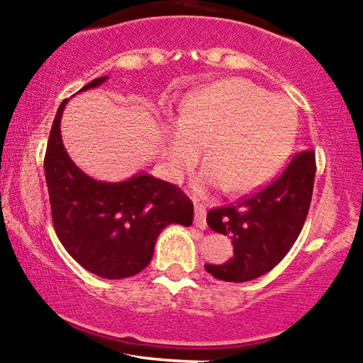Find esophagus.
Instances as JSON below:
<instances>
[{"mask_svg": "<svg viewBox=\"0 0 363 363\" xmlns=\"http://www.w3.org/2000/svg\"><path fill=\"white\" fill-rule=\"evenodd\" d=\"M195 226L201 228V230H206L207 221H206V207L202 203L195 202Z\"/></svg>", "mask_w": 363, "mask_h": 363, "instance_id": "34e87169", "label": "esophagus"}]
</instances>
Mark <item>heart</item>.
I'll return each mask as SVG.
<instances>
[{
    "label": "heart",
    "instance_id": "b5f03b06",
    "mask_svg": "<svg viewBox=\"0 0 363 363\" xmlns=\"http://www.w3.org/2000/svg\"><path fill=\"white\" fill-rule=\"evenodd\" d=\"M296 111L288 97L269 96L247 79H230L185 101L178 123L168 128L171 178L197 162L203 150L197 192H248L276 173L296 135Z\"/></svg>",
    "mask_w": 363,
    "mask_h": 363
}]
</instances>
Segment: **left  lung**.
Returning a JSON list of instances; mask_svg holds the SVG:
<instances>
[{
	"instance_id": "left-lung-1",
	"label": "left lung",
	"mask_w": 363,
	"mask_h": 363,
	"mask_svg": "<svg viewBox=\"0 0 363 363\" xmlns=\"http://www.w3.org/2000/svg\"><path fill=\"white\" fill-rule=\"evenodd\" d=\"M315 154L293 156L283 173L238 203L207 213V225L228 235L235 255L225 264H206L216 279L243 283L278 266L302 231L312 201Z\"/></svg>"
}]
</instances>
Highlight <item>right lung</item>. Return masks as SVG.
<instances>
[{"mask_svg":"<svg viewBox=\"0 0 363 363\" xmlns=\"http://www.w3.org/2000/svg\"><path fill=\"white\" fill-rule=\"evenodd\" d=\"M99 77L80 91L99 87ZM65 99L52 121L44 173L61 245L80 266L106 279H123L149 266L157 236L168 225L190 226L194 203L177 185L138 173L109 183L85 174L61 138Z\"/></svg>","mask_w":363,"mask_h":363,"instance_id":"add662e5","label":"right lung"}]
</instances>
